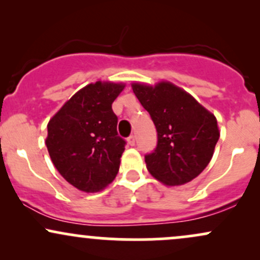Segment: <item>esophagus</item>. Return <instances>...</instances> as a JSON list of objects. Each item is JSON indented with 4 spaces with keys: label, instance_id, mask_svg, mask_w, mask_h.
<instances>
[{
    "label": "esophagus",
    "instance_id": "34e87169",
    "mask_svg": "<svg viewBox=\"0 0 260 260\" xmlns=\"http://www.w3.org/2000/svg\"><path fill=\"white\" fill-rule=\"evenodd\" d=\"M127 142H128V144L131 145V147H133V145L136 144V137H134V136H131V137H128Z\"/></svg>",
    "mask_w": 260,
    "mask_h": 260
}]
</instances>
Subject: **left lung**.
Listing matches in <instances>:
<instances>
[{"instance_id":"1","label":"left lung","mask_w":260,"mask_h":260,"mask_svg":"<svg viewBox=\"0 0 260 260\" xmlns=\"http://www.w3.org/2000/svg\"><path fill=\"white\" fill-rule=\"evenodd\" d=\"M132 89L157 131L156 149L145 156L148 171L169 187L194 180L210 162L219 140L214 113L168 80L154 85L134 82Z\"/></svg>"}]
</instances>
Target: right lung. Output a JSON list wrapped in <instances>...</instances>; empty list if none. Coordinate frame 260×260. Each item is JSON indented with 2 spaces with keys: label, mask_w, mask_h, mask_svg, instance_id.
<instances>
[{
  "label": "right lung",
  "mask_w": 260,
  "mask_h": 260,
  "mask_svg": "<svg viewBox=\"0 0 260 260\" xmlns=\"http://www.w3.org/2000/svg\"><path fill=\"white\" fill-rule=\"evenodd\" d=\"M126 84L98 80L63 104L47 123L52 164L68 183L85 193L103 190L115 180L124 142L117 134L112 103Z\"/></svg>",
  "instance_id": "add662e5"
}]
</instances>
